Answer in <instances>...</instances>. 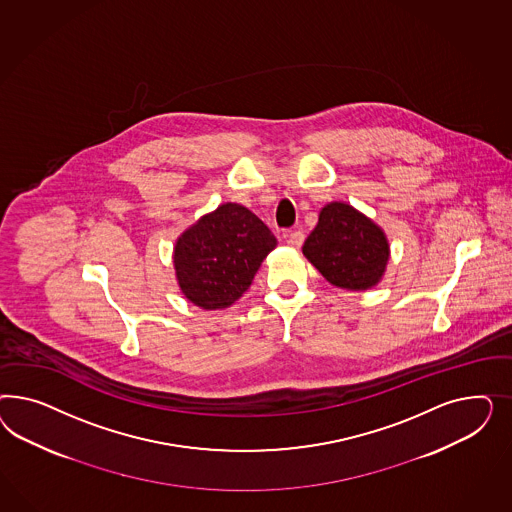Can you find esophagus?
Returning <instances> with one entry per match:
<instances>
[{"instance_id":"34e87169","label":"esophagus","mask_w":512,"mask_h":512,"mask_svg":"<svg viewBox=\"0 0 512 512\" xmlns=\"http://www.w3.org/2000/svg\"><path fill=\"white\" fill-rule=\"evenodd\" d=\"M304 244V233L295 231V233L287 234V246L298 249Z\"/></svg>"}]
</instances>
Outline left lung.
Returning <instances> with one entry per match:
<instances>
[{
	"label": "left lung",
	"instance_id": "8db88e82",
	"mask_svg": "<svg viewBox=\"0 0 512 512\" xmlns=\"http://www.w3.org/2000/svg\"><path fill=\"white\" fill-rule=\"evenodd\" d=\"M321 276L345 291H368L387 272L390 244L385 231L355 206L328 202L302 248Z\"/></svg>",
	"mask_w": 512,
	"mask_h": 512
}]
</instances>
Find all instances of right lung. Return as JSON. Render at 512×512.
<instances>
[{"label": "right lung", "mask_w": 512, "mask_h": 512, "mask_svg": "<svg viewBox=\"0 0 512 512\" xmlns=\"http://www.w3.org/2000/svg\"><path fill=\"white\" fill-rule=\"evenodd\" d=\"M276 246V236L246 206L223 202L176 238L178 287L201 310H225L248 291Z\"/></svg>", "instance_id": "1"}]
</instances>
